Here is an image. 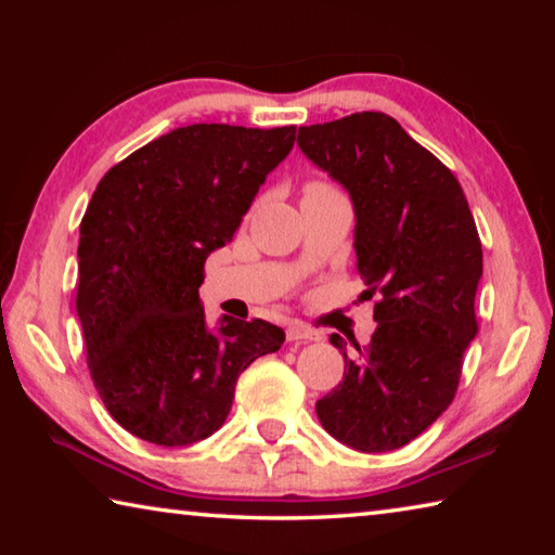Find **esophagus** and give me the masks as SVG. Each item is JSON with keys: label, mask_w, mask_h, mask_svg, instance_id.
Listing matches in <instances>:
<instances>
[{"label": "esophagus", "mask_w": 555, "mask_h": 555, "mask_svg": "<svg viewBox=\"0 0 555 555\" xmlns=\"http://www.w3.org/2000/svg\"><path fill=\"white\" fill-rule=\"evenodd\" d=\"M286 337H288V343H318L321 340V333L318 331H313V327H308V325H291L288 331H286Z\"/></svg>", "instance_id": "esophagus-1"}]
</instances>
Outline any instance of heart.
<instances>
[{
  "label": "heart",
  "mask_w": 555,
  "mask_h": 555,
  "mask_svg": "<svg viewBox=\"0 0 555 555\" xmlns=\"http://www.w3.org/2000/svg\"><path fill=\"white\" fill-rule=\"evenodd\" d=\"M335 188L331 183L321 181V178H313V181H308L304 185V195H323V193H333Z\"/></svg>",
  "instance_id": "obj_1"
}]
</instances>
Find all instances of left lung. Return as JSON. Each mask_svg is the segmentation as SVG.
Returning <instances> with one entry per match:
<instances>
[{"label":"left lung","instance_id":"obj_1","mask_svg":"<svg viewBox=\"0 0 555 555\" xmlns=\"http://www.w3.org/2000/svg\"><path fill=\"white\" fill-rule=\"evenodd\" d=\"M298 146L352 195L357 269L374 327L345 379L315 403L327 434L387 453L424 434L455 399L477 335L482 242L453 171L384 112L298 129ZM331 343L345 350V340Z\"/></svg>","mask_w":555,"mask_h":555}]
</instances>
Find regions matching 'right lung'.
I'll return each instance as SVG.
<instances>
[{
    "label": "right lung",
    "mask_w": 555,
    "mask_h": 555,
    "mask_svg": "<svg viewBox=\"0 0 555 555\" xmlns=\"http://www.w3.org/2000/svg\"><path fill=\"white\" fill-rule=\"evenodd\" d=\"M296 142V127L191 125L102 176L80 222L78 308L88 370L117 424L176 448L215 434L240 374L284 345L261 318L205 325V259Z\"/></svg>",
    "instance_id": "1"
}]
</instances>
